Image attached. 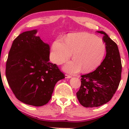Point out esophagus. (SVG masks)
I'll use <instances>...</instances> for the list:
<instances>
[{
  "label": "esophagus",
  "instance_id": "obj_1",
  "mask_svg": "<svg viewBox=\"0 0 129 129\" xmlns=\"http://www.w3.org/2000/svg\"><path fill=\"white\" fill-rule=\"evenodd\" d=\"M65 77H66V78H67V79H70V78H72V76H70V75H65Z\"/></svg>",
  "mask_w": 129,
  "mask_h": 129
}]
</instances>
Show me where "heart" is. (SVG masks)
<instances>
[{
    "mask_svg": "<svg viewBox=\"0 0 129 129\" xmlns=\"http://www.w3.org/2000/svg\"><path fill=\"white\" fill-rule=\"evenodd\" d=\"M106 52L103 40L88 33H76L67 35L65 43L60 39L53 42L50 56L56 64H62L70 58L63 69L70 73H76L81 69L84 73L95 70L100 65Z\"/></svg>",
    "mask_w": 129,
    "mask_h": 129,
    "instance_id": "1",
    "label": "heart"
}]
</instances>
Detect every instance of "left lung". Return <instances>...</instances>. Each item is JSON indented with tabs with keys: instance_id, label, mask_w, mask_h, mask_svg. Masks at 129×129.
Listing matches in <instances>:
<instances>
[{
	"instance_id": "left-lung-1",
	"label": "left lung",
	"mask_w": 129,
	"mask_h": 129,
	"mask_svg": "<svg viewBox=\"0 0 129 129\" xmlns=\"http://www.w3.org/2000/svg\"><path fill=\"white\" fill-rule=\"evenodd\" d=\"M106 56L94 72L82 75L81 85L76 93L79 102L85 107L103 106L110 101L116 92L121 81L122 66L116 44L103 31Z\"/></svg>"
}]
</instances>
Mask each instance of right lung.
Here are the masks:
<instances>
[{
	"mask_svg": "<svg viewBox=\"0 0 129 129\" xmlns=\"http://www.w3.org/2000/svg\"><path fill=\"white\" fill-rule=\"evenodd\" d=\"M37 29L20 34L13 41L6 63V77L20 101L39 107L51 100L56 84L65 78L50 62V47L36 36Z\"/></svg>",
	"mask_w": 129,
	"mask_h": 129,
	"instance_id": "add662e5",
	"label": "right lung"
}]
</instances>
